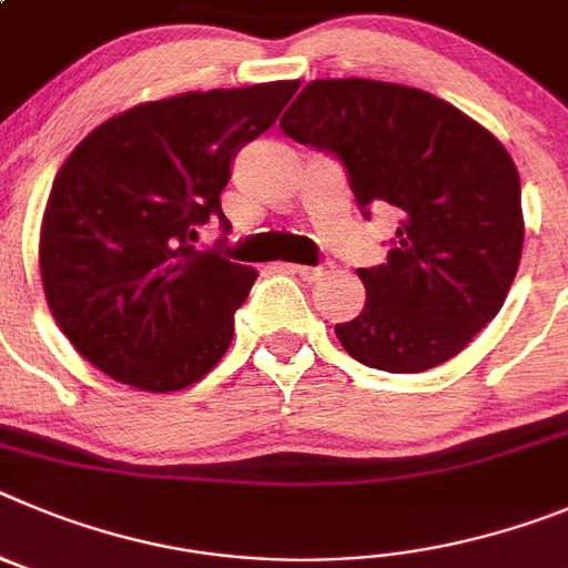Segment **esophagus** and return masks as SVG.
Here are the masks:
<instances>
[{
    "label": "esophagus",
    "instance_id": "obj_1",
    "mask_svg": "<svg viewBox=\"0 0 568 568\" xmlns=\"http://www.w3.org/2000/svg\"><path fill=\"white\" fill-rule=\"evenodd\" d=\"M291 272H296L305 283H316L320 277H325V265H288Z\"/></svg>",
    "mask_w": 568,
    "mask_h": 568
}]
</instances>
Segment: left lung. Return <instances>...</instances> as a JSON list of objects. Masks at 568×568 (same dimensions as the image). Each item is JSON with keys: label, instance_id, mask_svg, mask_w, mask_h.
Instances as JSON below:
<instances>
[{"label": "left lung", "instance_id": "obj_1", "mask_svg": "<svg viewBox=\"0 0 568 568\" xmlns=\"http://www.w3.org/2000/svg\"><path fill=\"white\" fill-rule=\"evenodd\" d=\"M342 158L359 209H398L387 263L359 268L365 308L336 339L367 367L418 373L462 354L500 311L524 248L520 178L498 138L416 87L316 79L280 121Z\"/></svg>", "mask_w": 568, "mask_h": 568}]
</instances>
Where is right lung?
<instances>
[{
	"label": "right lung",
	"instance_id": "right-lung-1",
	"mask_svg": "<svg viewBox=\"0 0 568 568\" xmlns=\"http://www.w3.org/2000/svg\"><path fill=\"white\" fill-rule=\"evenodd\" d=\"M300 81L181 93L119 112L61 163L39 232L50 314L110 379L172 393L232 345L257 272L197 252L223 221L237 150L277 121Z\"/></svg>",
	"mask_w": 568,
	"mask_h": 568
}]
</instances>
